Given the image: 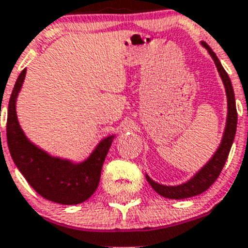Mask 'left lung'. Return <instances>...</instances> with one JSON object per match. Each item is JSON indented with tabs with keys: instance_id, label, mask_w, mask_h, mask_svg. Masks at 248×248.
<instances>
[{
	"instance_id": "left-lung-1",
	"label": "left lung",
	"mask_w": 248,
	"mask_h": 248,
	"mask_svg": "<svg viewBox=\"0 0 248 248\" xmlns=\"http://www.w3.org/2000/svg\"><path fill=\"white\" fill-rule=\"evenodd\" d=\"M200 44L210 54V57L213 58V61L217 66L219 75H220V78H222L223 85L225 88V94H227L228 113H227V121H225V128L224 132H223L222 141L219 144L217 152L209 159V162L202 168L197 170L190 180H187L186 182L181 183V185L168 186V185H162V183L155 182V181L150 178V176L145 174L146 180H148V182L150 183V186L153 187V190L155 191L156 194L166 197V199H172V200L173 199L174 200L188 199V197L202 194L217 181V178L222 172L223 167H224L225 160L228 158L232 144L234 141L235 130H237V109H235L234 92H233L231 78H229L228 74L223 68L222 63L217 57V54L213 52V49L205 42H200Z\"/></svg>"
}]
</instances>
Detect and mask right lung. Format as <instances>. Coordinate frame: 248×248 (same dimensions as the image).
Wrapping results in <instances>:
<instances>
[{"mask_svg":"<svg viewBox=\"0 0 248 248\" xmlns=\"http://www.w3.org/2000/svg\"><path fill=\"white\" fill-rule=\"evenodd\" d=\"M26 68L15 82L7 108V144L20 173L38 194L62 205L86 201L99 185L102 167L116 134L103 138L84 160L52 155L34 144L20 126L16 102L25 80Z\"/></svg>","mask_w":248,"mask_h":248,"instance_id":"add662e5","label":"right lung"}]
</instances>
